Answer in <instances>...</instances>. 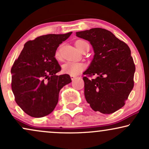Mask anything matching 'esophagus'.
Instances as JSON below:
<instances>
[{
  "label": "esophagus",
  "mask_w": 149,
  "mask_h": 149,
  "mask_svg": "<svg viewBox=\"0 0 149 149\" xmlns=\"http://www.w3.org/2000/svg\"><path fill=\"white\" fill-rule=\"evenodd\" d=\"M70 77H71V79H72V81H74V80L75 79H76L77 77H76V76H73V75H71Z\"/></svg>",
  "instance_id": "esophagus-1"
}]
</instances>
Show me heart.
Wrapping results in <instances>:
<instances>
[{"mask_svg": "<svg viewBox=\"0 0 149 149\" xmlns=\"http://www.w3.org/2000/svg\"><path fill=\"white\" fill-rule=\"evenodd\" d=\"M87 43L84 41H77L75 43V45L77 47L79 50H81L82 47L84 46V45ZM56 56L57 58H59L60 54L59 51H57L56 52ZM85 68L84 64L81 63H79V62H74V61H68L65 63H64L62 66V71L65 74H68L70 75H73V76H76L79 74Z\"/></svg>", "mask_w": 149, "mask_h": 149, "instance_id": "1", "label": "heart"}]
</instances>
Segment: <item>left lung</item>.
Listing matches in <instances>:
<instances>
[{
	"instance_id": "left-lung-1",
	"label": "left lung",
	"mask_w": 149,
	"mask_h": 149,
	"mask_svg": "<svg viewBox=\"0 0 149 149\" xmlns=\"http://www.w3.org/2000/svg\"><path fill=\"white\" fill-rule=\"evenodd\" d=\"M91 44L95 55L84 72V95L93 111L111 114L120 109L134 86L135 66L131 49L110 31L102 28L76 32ZM96 75L95 79H90Z\"/></svg>"
}]
</instances>
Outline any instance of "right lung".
I'll return each instance as SVG.
<instances>
[{
  "label": "right lung",
  "mask_w": 149,
  "mask_h": 149,
  "mask_svg": "<svg viewBox=\"0 0 149 149\" xmlns=\"http://www.w3.org/2000/svg\"><path fill=\"white\" fill-rule=\"evenodd\" d=\"M72 32L47 34L27 41L11 69L12 89L16 104L33 117L54 111L60 90L72 81L67 74L56 75L61 68L55 53Z\"/></svg>",
  "instance_id": "right-lung-1"
}]
</instances>
